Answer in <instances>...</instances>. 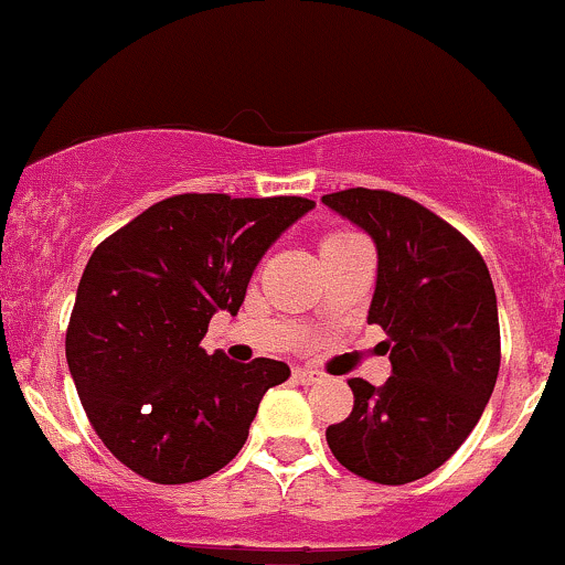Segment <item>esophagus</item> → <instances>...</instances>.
Returning a JSON list of instances; mask_svg holds the SVG:
<instances>
[{"label":"esophagus","instance_id":"34e87169","mask_svg":"<svg viewBox=\"0 0 565 565\" xmlns=\"http://www.w3.org/2000/svg\"><path fill=\"white\" fill-rule=\"evenodd\" d=\"M323 374L318 372V369L312 366H294V380L305 382V385H312V382H318Z\"/></svg>","mask_w":565,"mask_h":565}]
</instances>
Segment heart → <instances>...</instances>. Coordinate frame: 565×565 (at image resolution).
Returning <instances> with one entry per match:
<instances>
[{
    "label": "heart",
    "mask_w": 565,
    "mask_h": 565,
    "mask_svg": "<svg viewBox=\"0 0 565 565\" xmlns=\"http://www.w3.org/2000/svg\"><path fill=\"white\" fill-rule=\"evenodd\" d=\"M350 234H331V236H326V242H339V239H348ZM323 242V245H326Z\"/></svg>",
    "instance_id": "1"
}]
</instances>
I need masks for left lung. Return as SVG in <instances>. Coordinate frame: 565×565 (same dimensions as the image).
I'll return each instance as SVG.
<instances>
[{
	"instance_id": "obj_1",
	"label": "left lung",
	"mask_w": 565,
	"mask_h": 565,
	"mask_svg": "<svg viewBox=\"0 0 565 565\" xmlns=\"http://www.w3.org/2000/svg\"><path fill=\"white\" fill-rule=\"evenodd\" d=\"M377 247L369 323L387 333L385 385L353 377L348 420L326 428L333 458L380 484L439 469L482 417L501 363L499 305L484 260L439 215L391 191L326 193Z\"/></svg>"
}]
</instances>
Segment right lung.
Here are the masks:
<instances>
[{
  "label": "right lung",
  "instance_id": "1",
  "mask_svg": "<svg viewBox=\"0 0 565 565\" xmlns=\"http://www.w3.org/2000/svg\"><path fill=\"white\" fill-rule=\"evenodd\" d=\"M315 202L180 193L107 236L86 264L66 331L77 396L105 447L159 484L221 471L288 363H236L199 342L239 312L271 245Z\"/></svg>",
  "mask_w": 565,
  "mask_h": 565
}]
</instances>
